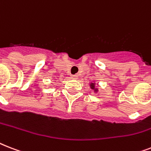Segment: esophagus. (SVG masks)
I'll list each match as a JSON object with an SVG mask.
<instances>
[{"mask_svg":"<svg viewBox=\"0 0 151 151\" xmlns=\"http://www.w3.org/2000/svg\"><path fill=\"white\" fill-rule=\"evenodd\" d=\"M71 77H72V78H74V79H77V78H78V75H72Z\"/></svg>","mask_w":151,"mask_h":151,"instance_id":"obj_1","label":"esophagus"}]
</instances>
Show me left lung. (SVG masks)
Instances as JSON below:
<instances>
[{
	"label": "left lung",
	"mask_w": 151,
	"mask_h": 151,
	"mask_svg": "<svg viewBox=\"0 0 151 151\" xmlns=\"http://www.w3.org/2000/svg\"><path fill=\"white\" fill-rule=\"evenodd\" d=\"M90 86H91V88H92V89H94L96 92H97V91H98V89L95 88V83H92V84L90 85Z\"/></svg>",
	"instance_id": "1"
}]
</instances>
